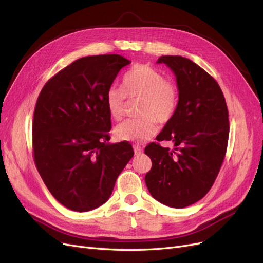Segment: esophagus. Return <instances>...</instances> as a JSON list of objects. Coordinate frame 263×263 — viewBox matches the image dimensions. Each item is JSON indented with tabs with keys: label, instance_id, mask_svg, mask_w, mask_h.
I'll use <instances>...</instances> for the list:
<instances>
[{
	"label": "esophagus",
	"instance_id": "1",
	"mask_svg": "<svg viewBox=\"0 0 263 263\" xmlns=\"http://www.w3.org/2000/svg\"><path fill=\"white\" fill-rule=\"evenodd\" d=\"M134 151H135V155L138 156V155H140L142 153V148L140 146H138V145H135L134 146Z\"/></svg>",
	"mask_w": 263,
	"mask_h": 263
}]
</instances>
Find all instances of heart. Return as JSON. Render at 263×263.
I'll list each match as a JSON object with an SVG mask.
<instances>
[{
	"label": "heart",
	"instance_id": "b5f03b06",
	"mask_svg": "<svg viewBox=\"0 0 263 263\" xmlns=\"http://www.w3.org/2000/svg\"><path fill=\"white\" fill-rule=\"evenodd\" d=\"M126 97L130 101L139 100L137 119H129L116 126L117 140L144 142L154 137L158 126L168 123L177 110L179 90L160 71L148 65H137L127 71L122 89L110 86L105 93V105L110 117L122 119L126 108Z\"/></svg>",
	"mask_w": 263,
	"mask_h": 263
}]
</instances>
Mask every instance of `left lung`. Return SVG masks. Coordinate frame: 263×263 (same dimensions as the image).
Wrapping results in <instances>:
<instances>
[{
    "label": "left lung",
    "instance_id": "1",
    "mask_svg": "<svg viewBox=\"0 0 263 263\" xmlns=\"http://www.w3.org/2000/svg\"><path fill=\"white\" fill-rule=\"evenodd\" d=\"M177 77L179 102L173 117L157 136L174 148L151 142L145 148L153 166L145 182L158 202L183 209L211 190L225 159L229 121L224 94L204 69L181 55H161Z\"/></svg>",
    "mask_w": 263,
    "mask_h": 263
}]
</instances>
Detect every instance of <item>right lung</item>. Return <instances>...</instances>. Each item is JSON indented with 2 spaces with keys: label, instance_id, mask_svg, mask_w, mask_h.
<instances>
[{
  "label": "right lung",
  "instance_id": "add662e5",
  "mask_svg": "<svg viewBox=\"0 0 263 263\" xmlns=\"http://www.w3.org/2000/svg\"><path fill=\"white\" fill-rule=\"evenodd\" d=\"M130 61L119 54L87 55L47 81L33 121L34 161L52 196L87 212L104 204L134 156L127 141L108 144L105 93Z\"/></svg>",
  "mask_w": 263,
  "mask_h": 263
}]
</instances>
